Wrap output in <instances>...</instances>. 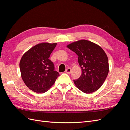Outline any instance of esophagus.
<instances>
[{
  "label": "esophagus",
  "instance_id": "esophagus-1",
  "mask_svg": "<svg viewBox=\"0 0 130 130\" xmlns=\"http://www.w3.org/2000/svg\"><path fill=\"white\" fill-rule=\"evenodd\" d=\"M71 72H72L71 68H68V69H67L66 70V73L67 74H70L71 73Z\"/></svg>",
  "mask_w": 130,
  "mask_h": 130
}]
</instances>
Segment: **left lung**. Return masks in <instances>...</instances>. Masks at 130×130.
<instances>
[{
    "label": "left lung",
    "instance_id": "1",
    "mask_svg": "<svg viewBox=\"0 0 130 130\" xmlns=\"http://www.w3.org/2000/svg\"><path fill=\"white\" fill-rule=\"evenodd\" d=\"M78 56L82 70L81 76L74 80L76 87L85 93H92L99 89L109 72L107 55L100 46L86 40L73 42L67 46Z\"/></svg>",
    "mask_w": 130,
    "mask_h": 130
}]
</instances>
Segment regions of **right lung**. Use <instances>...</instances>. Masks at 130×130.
Returning <instances> with one entry per match:
<instances>
[{
    "mask_svg": "<svg viewBox=\"0 0 130 130\" xmlns=\"http://www.w3.org/2000/svg\"><path fill=\"white\" fill-rule=\"evenodd\" d=\"M57 43H39L27 50L21 59L19 67L22 79L35 92H46L60 75L49 59Z\"/></svg>",
    "mask_w": 130,
    "mask_h": 130,
    "instance_id": "obj_1",
    "label": "right lung"
}]
</instances>
